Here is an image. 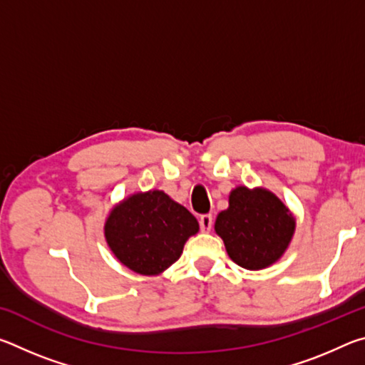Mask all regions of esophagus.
I'll return each mask as SVG.
<instances>
[{"instance_id":"esophagus-1","label":"esophagus","mask_w":365,"mask_h":365,"mask_svg":"<svg viewBox=\"0 0 365 365\" xmlns=\"http://www.w3.org/2000/svg\"><path fill=\"white\" fill-rule=\"evenodd\" d=\"M212 224H214L212 214H205V215H201V217H200V227H201L202 232H209V230H211Z\"/></svg>"}]
</instances>
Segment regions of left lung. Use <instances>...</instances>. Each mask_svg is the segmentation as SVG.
<instances>
[{"label":"left lung","mask_w":365,"mask_h":365,"mask_svg":"<svg viewBox=\"0 0 365 365\" xmlns=\"http://www.w3.org/2000/svg\"><path fill=\"white\" fill-rule=\"evenodd\" d=\"M215 232L224 240L233 262L259 270L285 252L294 232V219L270 191L238 187L230 193L228 209L217 215Z\"/></svg>","instance_id":"8db88e82"}]
</instances>
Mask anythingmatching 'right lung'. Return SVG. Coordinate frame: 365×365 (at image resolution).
Returning <instances> with one entry per match:
<instances>
[{
    "label": "right lung",
    "mask_w": 365,
    "mask_h": 365,
    "mask_svg": "<svg viewBox=\"0 0 365 365\" xmlns=\"http://www.w3.org/2000/svg\"><path fill=\"white\" fill-rule=\"evenodd\" d=\"M197 230L195 215L158 190L130 196L110 211L104 225L115 257L141 275L160 274L174 264Z\"/></svg>",
    "instance_id": "right-lung-1"
}]
</instances>
